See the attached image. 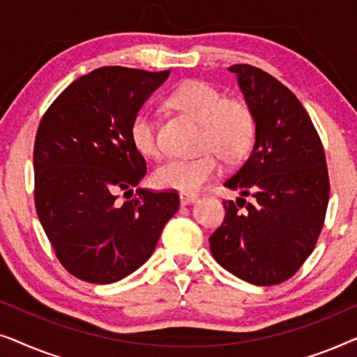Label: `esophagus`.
Returning <instances> with one entry per match:
<instances>
[{
    "instance_id": "esophagus-1",
    "label": "esophagus",
    "mask_w": 357,
    "mask_h": 357,
    "mask_svg": "<svg viewBox=\"0 0 357 357\" xmlns=\"http://www.w3.org/2000/svg\"><path fill=\"white\" fill-rule=\"evenodd\" d=\"M198 199L197 195L193 193H180V203L182 204H190V203H195Z\"/></svg>"
}]
</instances>
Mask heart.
Segmentation results:
<instances>
[{"instance_id":"obj_1","label":"heart","mask_w":357,"mask_h":357,"mask_svg":"<svg viewBox=\"0 0 357 357\" xmlns=\"http://www.w3.org/2000/svg\"><path fill=\"white\" fill-rule=\"evenodd\" d=\"M169 104L202 123L199 155L169 159L153 174L158 188L193 193L221 174V159L237 162L250 151L257 133L252 107L241 97H226L219 87L206 81L188 79L169 97ZM133 148L146 158H159L158 125L148 112H139L130 125Z\"/></svg>"}]
</instances>
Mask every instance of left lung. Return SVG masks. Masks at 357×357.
Segmentation results:
<instances>
[{
  "mask_svg": "<svg viewBox=\"0 0 357 357\" xmlns=\"http://www.w3.org/2000/svg\"><path fill=\"white\" fill-rule=\"evenodd\" d=\"M229 70L255 114L257 133L252 154L224 187L253 202H224L226 216L209 247L234 276L257 286L280 284L304 265L324 227L330 198L324 144L282 82L252 65Z\"/></svg>",
  "mask_w": 357,
  "mask_h": 357,
  "instance_id": "8db88e82",
  "label": "left lung"
}]
</instances>
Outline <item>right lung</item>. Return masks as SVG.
I'll list each match as a JSON object with an SVG mask.
<instances>
[{
  "mask_svg": "<svg viewBox=\"0 0 357 357\" xmlns=\"http://www.w3.org/2000/svg\"><path fill=\"white\" fill-rule=\"evenodd\" d=\"M169 71L104 66L77 77L43 114L33 144V199L53 252L86 282L123 280L153 255L177 213L175 190L138 188L146 160L131 121Z\"/></svg>",
  "mask_w": 357,
  "mask_h": 357,
  "instance_id": "1",
  "label": "right lung"
}]
</instances>
